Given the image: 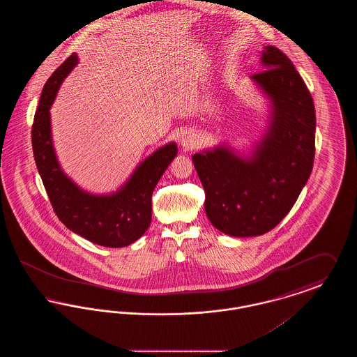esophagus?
I'll return each instance as SVG.
<instances>
[{"label": "esophagus", "instance_id": "34e87169", "mask_svg": "<svg viewBox=\"0 0 357 357\" xmlns=\"http://www.w3.org/2000/svg\"><path fill=\"white\" fill-rule=\"evenodd\" d=\"M179 143L185 149H192L197 144V136L194 132L186 130L179 135Z\"/></svg>", "mask_w": 357, "mask_h": 357}]
</instances>
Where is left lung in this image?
Masks as SVG:
<instances>
[{"instance_id": "obj_1", "label": "left lung", "mask_w": 357, "mask_h": 357, "mask_svg": "<svg viewBox=\"0 0 357 357\" xmlns=\"http://www.w3.org/2000/svg\"><path fill=\"white\" fill-rule=\"evenodd\" d=\"M250 80L269 105L265 132L248 153L218 144L192 155L204 188V211L231 237H257L285 218L309 179L314 159V104L285 53L261 51Z\"/></svg>"}]
</instances>
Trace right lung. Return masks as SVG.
Here are the masks:
<instances>
[{"instance_id": "right-lung-1", "label": "right lung", "mask_w": 357, "mask_h": 357, "mask_svg": "<svg viewBox=\"0 0 357 357\" xmlns=\"http://www.w3.org/2000/svg\"><path fill=\"white\" fill-rule=\"evenodd\" d=\"M77 64V54H70L44 85L32 127L36 166L54 213L70 231L100 246L124 248L149 229L153 188L176 156L178 146L170 142L159 147L114 192L92 194L77 186L59 163L50 112L60 85Z\"/></svg>"}]
</instances>
